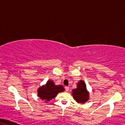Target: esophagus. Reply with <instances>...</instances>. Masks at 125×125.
Listing matches in <instances>:
<instances>
[{
  "label": "esophagus",
  "instance_id": "obj_1",
  "mask_svg": "<svg viewBox=\"0 0 125 125\" xmlns=\"http://www.w3.org/2000/svg\"><path fill=\"white\" fill-rule=\"evenodd\" d=\"M65 90H66V91H68L69 90V87H67V86L65 87Z\"/></svg>",
  "mask_w": 125,
  "mask_h": 125
}]
</instances>
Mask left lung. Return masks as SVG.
I'll return each mask as SVG.
<instances>
[{
    "label": "left lung",
    "instance_id": "obj_1",
    "mask_svg": "<svg viewBox=\"0 0 125 125\" xmlns=\"http://www.w3.org/2000/svg\"><path fill=\"white\" fill-rule=\"evenodd\" d=\"M72 95L78 103L84 104L89 100V92L87 91L86 84L81 80L77 83V88L72 90Z\"/></svg>",
    "mask_w": 125,
    "mask_h": 125
}]
</instances>
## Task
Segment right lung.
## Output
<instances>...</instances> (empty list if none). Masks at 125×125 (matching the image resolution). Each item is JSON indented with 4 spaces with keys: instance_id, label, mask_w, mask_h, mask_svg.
<instances>
[{
    "instance_id": "1",
    "label": "right lung",
    "mask_w": 125,
    "mask_h": 125,
    "mask_svg": "<svg viewBox=\"0 0 125 125\" xmlns=\"http://www.w3.org/2000/svg\"><path fill=\"white\" fill-rule=\"evenodd\" d=\"M64 87L62 85H56L53 81L49 80L45 84L39 87L37 90L38 97L42 101L47 103L52 100L59 93L64 91Z\"/></svg>"
}]
</instances>
